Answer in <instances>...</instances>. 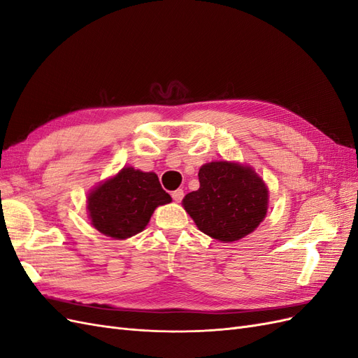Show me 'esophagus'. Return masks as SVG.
Here are the masks:
<instances>
[{"instance_id": "34e87169", "label": "esophagus", "mask_w": 358, "mask_h": 358, "mask_svg": "<svg viewBox=\"0 0 358 358\" xmlns=\"http://www.w3.org/2000/svg\"><path fill=\"white\" fill-rule=\"evenodd\" d=\"M183 196H185V194H183V189H176V191H173L171 192V197H173V200L175 201H182V199H183Z\"/></svg>"}]
</instances>
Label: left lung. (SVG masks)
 <instances>
[{"label": "left lung", "mask_w": 358, "mask_h": 358, "mask_svg": "<svg viewBox=\"0 0 358 358\" xmlns=\"http://www.w3.org/2000/svg\"><path fill=\"white\" fill-rule=\"evenodd\" d=\"M199 180L200 188L187 194L182 203L204 234L234 242L264 220L267 188L251 167L213 161L200 169Z\"/></svg>", "instance_id": "8db88e82"}]
</instances>
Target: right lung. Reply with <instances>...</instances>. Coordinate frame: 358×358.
Listing matches in <instances>:
<instances>
[{
    "mask_svg": "<svg viewBox=\"0 0 358 358\" xmlns=\"http://www.w3.org/2000/svg\"><path fill=\"white\" fill-rule=\"evenodd\" d=\"M170 201L155 173L124 167L90 194L88 210L100 233L127 239L145 229L158 206Z\"/></svg>",
    "mask_w": 358,
    "mask_h": 358,
    "instance_id": "1",
    "label": "right lung"
}]
</instances>
